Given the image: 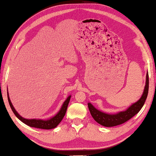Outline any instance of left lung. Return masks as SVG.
I'll return each instance as SVG.
<instances>
[{
  "instance_id": "8db88e82",
  "label": "left lung",
  "mask_w": 156,
  "mask_h": 156,
  "mask_svg": "<svg viewBox=\"0 0 156 156\" xmlns=\"http://www.w3.org/2000/svg\"><path fill=\"white\" fill-rule=\"evenodd\" d=\"M149 92V75L147 73L146 77V85L144 87V90L143 96L137 102L133 103L132 105L124 112H121L116 114H108L101 112L97 110L94 108L91 103H88V108L90 112V114L93 119L98 123L105 127H114L116 125H121L124 122L129 121V119L134 116L136 114L139 112V111L143 108L144 104L146 99L148 95Z\"/></svg>"
}]
</instances>
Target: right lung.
<instances>
[{"mask_svg":"<svg viewBox=\"0 0 156 156\" xmlns=\"http://www.w3.org/2000/svg\"><path fill=\"white\" fill-rule=\"evenodd\" d=\"M7 97H8V101H9L10 107L12 108L13 112L14 113V114L18 119H20V121L22 122H23L24 124L29 125L30 127L40 128V129H53V128L56 127L57 125H59V122L62 121V120L65 116L66 112V110H67L68 105V103H69L70 99V96L67 98V99L65 101L64 104H63L61 110H59V112L57 113L54 117L51 118V119L47 120V121H44V120L26 119L23 118V117L19 115L17 112L16 111L14 108H13V106L12 104V102H11V101L9 99V94L7 95Z\"/></svg>","mask_w":156,"mask_h":156,"instance_id":"obj_1","label":"right lung"}]
</instances>
